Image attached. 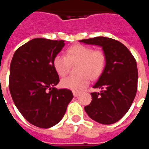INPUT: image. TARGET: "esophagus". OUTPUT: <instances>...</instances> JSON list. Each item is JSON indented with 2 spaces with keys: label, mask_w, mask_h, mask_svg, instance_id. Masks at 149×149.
<instances>
[{
  "label": "esophagus",
  "mask_w": 149,
  "mask_h": 149,
  "mask_svg": "<svg viewBox=\"0 0 149 149\" xmlns=\"http://www.w3.org/2000/svg\"><path fill=\"white\" fill-rule=\"evenodd\" d=\"M73 95L74 97H77V96L80 95V93H77V92H73Z\"/></svg>",
  "instance_id": "34e87169"
}]
</instances>
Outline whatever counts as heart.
Wrapping results in <instances>:
<instances>
[{
    "mask_svg": "<svg viewBox=\"0 0 149 149\" xmlns=\"http://www.w3.org/2000/svg\"><path fill=\"white\" fill-rule=\"evenodd\" d=\"M106 63V56L101 50H93L83 45H75L68 48L65 56L56 55L54 59V67L56 73L63 77L68 73L71 65L78 64L77 77L62 79L60 86L73 92H80L89 84L91 79L99 77Z\"/></svg>",
    "mask_w": 149,
    "mask_h": 149,
    "instance_id": "1",
    "label": "heart"
}]
</instances>
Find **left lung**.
I'll return each mask as SVG.
<instances>
[{
	"label": "left lung",
	"instance_id": "1",
	"mask_svg": "<svg viewBox=\"0 0 149 149\" xmlns=\"http://www.w3.org/2000/svg\"><path fill=\"white\" fill-rule=\"evenodd\" d=\"M79 42L102 48L106 63L91 93L93 101L84 107L91 119L103 125L121 119L131 107L137 90L136 62L128 49L119 41L103 36Z\"/></svg>",
	"mask_w": 149,
	"mask_h": 149
}]
</instances>
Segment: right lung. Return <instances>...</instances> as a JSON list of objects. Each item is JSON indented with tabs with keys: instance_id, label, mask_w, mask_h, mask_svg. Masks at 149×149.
Instances as JSON below:
<instances>
[{
	"instance_id": "obj_1",
	"label": "right lung",
	"mask_w": 149,
	"mask_h": 149,
	"mask_svg": "<svg viewBox=\"0 0 149 149\" xmlns=\"http://www.w3.org/2000/svg\"><path fill=\"white\" fill-rule=\"evenodd\" d=\"M64 45V40L36 38L18 48L12 59V98L24 118L36 127L49 128L56 125L73 98L71 90L55 87L60 79L54 59Z\"/></svg>"
}]
</instances>
